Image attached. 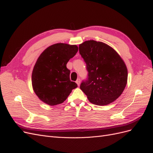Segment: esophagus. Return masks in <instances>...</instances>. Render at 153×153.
<instances>
[{
  "mask_svg": "<svg viewBox=\"0 0 153 153\" xmlns=\"http://www.w3.org/2000/svg\"><path fill=\"white\" fill-rule=\"evenodd\" d=\"M76 83L77 84L78 86L80 85V78H78V79L76 80Z\"/></svg>",
  "mask_w": 153,
  "mask_h": 153,
  "instance_id": "1",
  "label": "esophagus"
}]
</instances>
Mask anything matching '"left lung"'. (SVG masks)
Masks as SVG:
<instances>
[{
	"mask_svg": "<svg viewBox=\"0 0 153 153\" xmlns=\"http://www.w3.org/2000/svg\"><path fill=\"white\" fill-rule=\"evenodd\" d=\"M79 52L88 71L87 79L81 83L80 89L94 105L112 103L127 84L128 70L123 60L110 46L94 40L80 44Z\"/></svg>",
	"mask_w": 153,
	"mask_h": 153,
	"instance_id": "obj_1",
	"label": "left lung"
}]
</instances>
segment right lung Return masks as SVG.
<instances>
[{"label":"right lung","instance_id":"right-lung-1","mask_svg":"<svg viewBox=\"0 0 153 153\" xmlns=\"http://www.w3.org/2000/svg\"><path fill=\"white\" fill-rule=\"evenodd\" d=\"M78 50L76 45L57 43L39 55L32 71V84L36 94L44 103L51 106L61 104L77 87L70 80V70L66 64Z\"/></svg>","mask_w":153,"mask_h":153}]
</instances>
